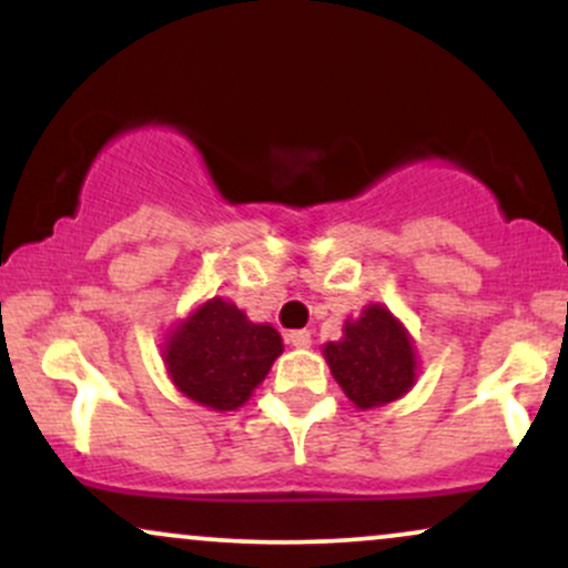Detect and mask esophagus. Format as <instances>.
<instances>
[{"mask_svg":"<svg viewBox=\"0 0 568 568\" xmlns=\"http://www.w3.org/2000/svg\"><path fill=\"white\" fill-rule=\"evenodd\" d=\"M288 344H291V347H296V349H306L312 344V334H310V331H291Z\"/></svg>","mask_w":568,"mask_h":568,"instance_id":"1","label":"esophagus"}]
</instances>
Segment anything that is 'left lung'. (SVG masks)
<instances>
[{"mask_svg":"<svg viewBox=\"0 0 568 568\" xmlns=\"http://www.w3.org/2000/svg\"><path fill=\"white\" fill-rule=\"evenodd\" d=\"M331 374L361 410L387 406L416 384L419 361L408 328L384 304L363 306L338 342L323 344Z\"/></svg>","mask_w":568,"mask_h":568,"instance_id":"1","label":"left lung"}]
</instances>
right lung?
Segmentation results:
<instances>
[{
  "mask_svg": "<svg viewBox=\"0 0 568 568\" xmlns=\"http://www.w3.org/2000/svg\"><path fill=\"white\" fill-rule=\"evenodd\" d=\"M283 338L247 321L230 298L213 296L168 331L162 361L173 387L211 410H237L270 374Z\"/></svg>",
  "mask_w": 568,
  "mask_h": 568,
  "instance_id": "add662e5",
  "label": "right lung"
}]
</instances>
